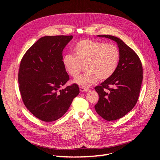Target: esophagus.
I'll return each instance as SVG.
<instances>
[{
    "instance_id": "34e87169",
    "label": "esophagus",
    "mask_w": 160,
    "mask_h": 160,
    "mask_svg": "<svg viewBox=\"0 0 160 160\" xmlns=\"http://www.w3.org/2000/svg\"><path fill=\"white\" fill-rule=\"evenodd\" d=\"M80 91L81 92H85V91H88L89 90V89L88 88H83V87H80Z\"/></svg>"
}]
</instances>
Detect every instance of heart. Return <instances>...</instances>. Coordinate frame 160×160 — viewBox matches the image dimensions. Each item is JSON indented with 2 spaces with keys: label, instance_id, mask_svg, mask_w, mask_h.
Returning <instances> with one entry per match:
<instances>
[{
  "label": "heart",
  "instance_id": "1",
  "mask_svg": "<svg viewBox=\"0 0 160 160\" xmlns=\"http://www.w3.org/2000/svg\"><path fill=\"white\" fill-rule=\"evenodd\" d=\"M72 50L74 55H65L62 63L72 78H77L85 66L87 72L75 80L76 83L84 87L93 85L98 78L104 81L112 77L119 63V50L112 43L82 39L74 45Z\"/></svg>",
  "mask_w": 160,
  "mask_h": 160
}]
</instances>
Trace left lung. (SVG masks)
Masks as SVG:
<instances>
[{
  "label": "left lung",
  "mask_w": 160,
  "mask_h": 160,
  "mask_svg": "<svg viewBox=\"0 0 160 160\" xmlns=\"http://www.w3.org/2000/svg\"><path fill=\"white\" fill-rule=\"evenodd\" d=\"M98 36L116 41L120 52V61L115 73L95 88L99 95L95 105L97 113L108 121H115L131 111L138 102L142 81V66L138 55L119 38L110 35Z\"/></svg>",
  "instance_id": "8db88e82"
}]
</instances>
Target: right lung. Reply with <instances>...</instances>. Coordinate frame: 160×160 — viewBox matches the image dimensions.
I'll return each instance as SVG.
<instances>
[{"mask_svg":"<svg viewBox=\"0 0 160 160\" xmlns=\"http://www.w3.org/2000/svg\"><path fill=\"white\" fill-rule=\"evenodd\" d=\"M72 38V36L41 38L21 61L18 82L22 102L41 121L49 122L60 119L80 93L77 83L61 89L69 80L62 63V52Z\"/></svg>","mask_w":160,"mask_h":160,"instance_id":"right-lung-1","label":"right lung"}]
</instances>
